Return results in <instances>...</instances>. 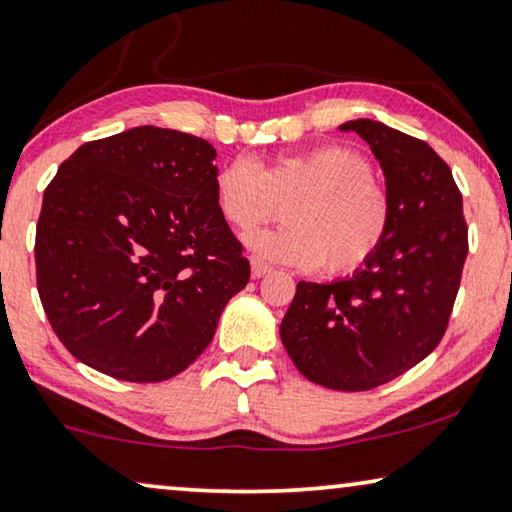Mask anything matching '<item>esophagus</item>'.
Wrapping results in <instances>:
<instances>
[{
    "mask_svg": "<svg viewBox=\"0 0 512 512\" xmlns=\"http://www.w3.org/2000/svg\"><path fill=\"white\" fill-rule=\"evenodd\" d=\"M250 267H252V276H255V278L267 276L269 271H271L269 264H267V262H262L260 257H250Z\"/></svg>",
    "mask_w": 512,
    "mask_h": 512,
    "instance_id": "34e87169",
    "label": "esophagus"
}]
</instances>
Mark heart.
Instances as JSON below:
<instances>
[{"mask_svg": "<svg viewBox=\"0 0 512 512\" xmlns=\"http://www.w3.org/2000/svg\"><path fill=\"white\" fill-rule=\"evenodd\" d=\"M290 226L257 231L248 245L269 262L352 274L378 255L390 236L392 200L364 155L347 146L283 153L260 167L236 158L215 174L217 212L231 229L250 231L288 203Z\"/></svg>", "mask_w": 512, "mask_h": 512, "instance_id": "heart-1", "label": "heart"}]
</instances>
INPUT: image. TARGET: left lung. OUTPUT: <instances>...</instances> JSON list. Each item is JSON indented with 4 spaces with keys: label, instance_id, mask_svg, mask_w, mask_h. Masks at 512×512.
I'll return each instance as SVG.
<instances>
[{
    "label": "left lung",
    "instance_id": "1",
    "mask_svg": "<svg viewBox=\"0 0 512 512\" xmlns=\"http://www.w3.org/2000/svg\"><path fill=\"white\" fill-rule=\"evenodd\" d=\"M385 172L390 236L366 267L333 283H297L281 340L304 378L342 392L390 383L444 338L465 257L468 224L449 165L416 137L352 120Z\"/></svg>",
    "mask_w": 512,
    "mask_h": 512
}]
</instances>
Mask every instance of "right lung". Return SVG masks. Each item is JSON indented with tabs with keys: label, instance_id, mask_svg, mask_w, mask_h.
Instances as JSON below:
<instances>
[{
	"label": "right lung",
	"instance_id": "obj_1",
	"mask_svg": "<svg viewBox=\"0 0 512 512\" xmlns=\"http://www.w3.org/2000/svg\"><path fill=\"white\" fill-rule=\"evenodd\" d=\"M217 151L193 134L134 127L82 144L37 219L44 314L82 364L129 383L189 368L250 281L217 212Z\"/></svg>",
	"mask_w": 512,
	"mask_h": 512
}]
</instances>
